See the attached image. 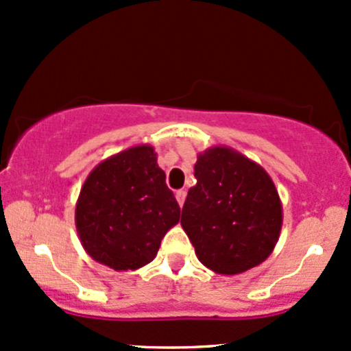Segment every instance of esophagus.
<instances>
[{"mask_svg": "<svg viewBox=\"0 0 351 351\" xmlns=\"http://www.w3.org/2000/svg\"><path fill=\"white\" fill-rule=\"evenodd\" d=\"M185 198H186V190H178V192H176V200H178L180 207H183V204H185Z\"/></svg>", "mask_w": 351, "mask_h": 351, "instance_id": "34e87169", "label": "esophagus"}]
</instances>
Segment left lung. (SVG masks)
Returning a JSON list of instances; mask_svg holds the SVG:
<instances>
[{
  "mask_svg": "<svg viewBox=\"0 0 351 351\" xmlns=\"http://www.w3.org/2000/svg\"><path fill=\"white\" fill-rule=\"evenodd\" d=\"M182 228L202 265L238 275L263 263L282 229V202L270 175L238 151L215 146L198 154Z\"/></svg>",
  "mask_w": 351,
  "mask_h": 351,
  "instance_id": "left-lung-1",
  "label": "left lung"
}]
</instances>
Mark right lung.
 Masks as SVG:
<instances>
[{"mask_svg": "<svg viewBox=\"0 0 351 351\" xmlns=\"http://www.w3.org/2000/svg\"><path fill=\"white\" fill-rule=\"evenodd\" d=\"M178 221V202L147 144L95 166L76 202V229L84 251L117 271L151 263Z\"/></svg>", "mask_w": 351, "mask_h": 351, "instance_id": "obj_1", "label": "right lung"}]
</instances>
